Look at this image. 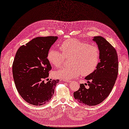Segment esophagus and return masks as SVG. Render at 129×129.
Listing matches in <instances>:
<instances>
[{
	"mask_svg": "<svg viewBox=\"0 0 129 129\" xmlns=\"http://www.w3.org/2000/svg\"><path fill=\"white\" fill-rule=\"evenodd\" d=\"M64 81H65L66 82H72L71 80H64Z\"/></svg>",
	"mask_w": 129,
	"mask_h": 129,
	"instance_id": "34e87169",
	"label": "esophagus"
}]
</instances>
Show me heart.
<instances>
[{
	"label": "heart",
	"instance_id": "b5f03b06",
	"mask_svg": "<svg viewBox=\"0 0 129 129\" xmlns=\"http://www.w3.org/2000/svg\"><path fill=\"white\" fill-rule=\"evenodd\" d=\"M59 48L61 52L50 49L47 54V59L52 65L60 67L64 57H70L69 67H63L54 73L58 78L70 80L81 74L86 76L92 73L100 61V51L96 46L76 39H70L62 42Z\"/></svg>",
	"mask_w": 129,
	"mask_h": 129
}]
</instances>
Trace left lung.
<instances>
[{"label":"left lung","instance_id":"obj_1","mask_svg":"<svg viewBox=\"0 0 129 129\" xmlns=\"http://www.w3.org/2000/svg\"><path fill=\"white\" fill-rule=\"evenodd\" d=\"M100 51V61L96 69L85 77L87 84H81L74 92V99L81 104L96 106L105 100L113 89L118 73V61L115 49L102 36H94Z\"/></svg>","mask_w":129,"mask_h":129}]
</instances>
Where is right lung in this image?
Masks as SVG:
<instances>
[{
	"label": "right lung",
	"instance_id": "right-lung-1",
	"mask_svg": "<svg viewBox=\"0 0 129 129\" xmlns=\"http://www.w3.org/2000/svg\"><path fill=\"white\" fill-rule=\"evenodd\" d=\"M57 36L37 37L22 45L14 57L12 72L16 88L27 102L41 106L50 101L59 80H49L51 66L47 54Z\"/></svg>",
	"mask_w": 129,
	"mask_h": 129
}]
</instances>
